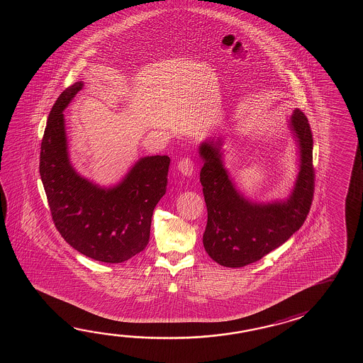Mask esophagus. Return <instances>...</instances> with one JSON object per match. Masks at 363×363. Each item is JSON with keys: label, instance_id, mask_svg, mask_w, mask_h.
Instances as JSON below:
<instances>
[{"label": "esophagus", "instance_id": "1", "mask_svg": "<svg viewBox=\"0 0 363 363\" xmlns=\"http://www.w3.org/2000/svg\"><path fill=\"white\" fill-rule=\"evenodd\" d=\"M178 170L185 177H191L194 172V162H193L192 158L188 155L180 158V161L178 162Z\"/></svg>", "mask_w": 363, "mask_h": 363}]
</instances>
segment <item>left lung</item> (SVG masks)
<instances>
[{"label":"left lung","instance_id":"left-lung-1","mask_svg":"<svg viewBox=\"0 0 363 363\" xmlns=\"http://www.w3.org/2000/svg\"><path fill=\"white\" fill-rule=\"evenodd\" d=\"M291 128L300 147V172L289 199L272 203L247 200L224 169L220 140L205 141L200 182L208 208L203 247L216 263L242 267L257 262L283 245L306 220L314 197L315 171L313 166V133L308 118L296 108Z\"/></svg>","mask_w":363,"mask_h":363}]
</instances>
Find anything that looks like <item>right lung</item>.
<instances>
[{
    "mask_svg": "<svg viewBox=\"0 0 363 363\" xmlns=\"http://www.w3.org/2000/svg\"><path fill=\"white\" fill-rule=\"evenodd\" d=\"M83 88L55 101L41 140L40 177L55 228L79 253L106 263L128 261L147 247L155 205L166 193L170 158L144 157L119 184L101 188L71 166L63 110Z\"/></svg>",
    "mask_w": 363,
    "mask_h": 363,
    "instance_id": "right-lung-1",
    "label": "right lung"
}]
</instances>
